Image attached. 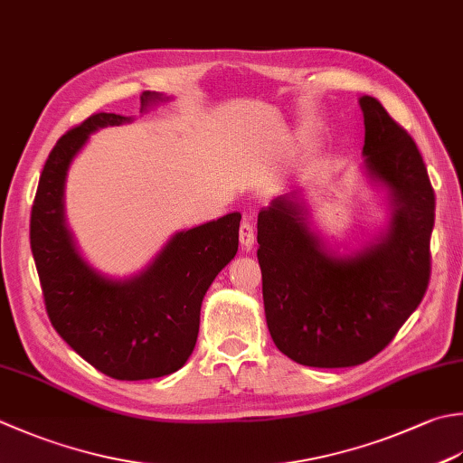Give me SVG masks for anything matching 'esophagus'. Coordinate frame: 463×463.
Listing matches in <instances>:
<instances>
[{
	"label": "esophagus",
	"mask_w": 463,
	"mask_h": 463,
	"mask_svg": "<svg viewBox=\"0 0 463 463\" xmlns=\"http://www.w3.org/2000/svg\"><path fill=\"white\" fill-rule=\"evenodd\" d=\"M239 239H241V244L244 249H252V244H255L257 241V234H255V229H252V224L249 221H242L241 222V229H239Z\"/></svg>",
	"instance_id": "esophagus-1"
}]
</instances>
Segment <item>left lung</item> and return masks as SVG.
I'll return each instance as SVG.
<instances>
[{"instance_id":"obj_1","label":"left lung","mask_w":463,"mask_h":463,"mask_svg":"<svg viewBox=\"0 0 463 463\" xmlns=\"http://www.w3.org/2000/svg\"><path fill=\"white\" fill-rule=\"evenodd\" d=\"M364 110L365 168L393 201L387 237L355 257H333L305 224L297 196L259 213L267 325L280 353L309 367H353L375 357L418 309L431 275L436 194L415 142L375 98Z\"/></svg>"}]
</instances>
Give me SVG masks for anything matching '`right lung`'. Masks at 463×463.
<instances>
[{"label":"right lung","mask_w":463,"mask_h":463,"mask_svg":"<svg viewBox=\"0 0 463 463\" xmlns=\"http://www.w3.org/2000/svg\"><path fill=\"white\" fill-rule=\"evenodd\" d=\"M140 99L144 110L160 94L144 92ZM128 120L92 114L56 142L32 204L30 244L45 313L60 337L104 375L140 382L186 364L196 345L204 293L237 255L241 214L178 232L134 279L112 280L90 269L63 226V180L88 134Z\"/></svg>","instance_id":"1"}]
</instances>
